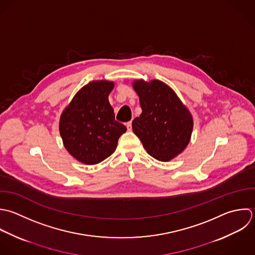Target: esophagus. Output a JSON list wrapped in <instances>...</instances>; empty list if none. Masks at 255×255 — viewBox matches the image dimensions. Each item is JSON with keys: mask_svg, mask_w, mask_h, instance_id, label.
Here are the masks:
<instances>
[{"mask_svg": "<svg viewBox=\"0 0 255 255\" xmlns=\"http://www.w3.org/2000/svg\"><path fill=\"white\" fill-rule=\"evenodd\" d=\"M126 127H127V130H128V131H131V130H132V122H131V121L127 122V123H126Z\"/></svg>", "mask_w": 255, "mask_h": 255, "instance_id": "esophagus-1", "label": "esophagus"}]
</instances>
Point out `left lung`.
<instances>
[{
    "instance_id": "1",
    "label": "left lung",
    "mask_w": 255,
    "mask_h": 255,
    "mask_svg": "<svg viewBox=\"0 0 255 255\" xmlns=\"http://www.w3.org/2000/svg\"><path fill=\"white\" fill-rule=\"evenodd\" d=\"M142 113L132 129L146 151L159 161H170L189 144L193 118L175 92L159 80L135 81Z\"/></svg>"
}]
</instances>
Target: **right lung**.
I'll return each mask as SVG.
<instances>
[{"mask_svg": "<svg viewBox=\"0 0 255 255\" xmlns=\"http://www.w3.org/2000/svg\"><path fill=\"white\" fill-rule=\"evenodd\" d=\"M113 82L92 81L83 86L63 111L59 132L66 150L78 161L94 165L116 149L126 127L115 120L108 95Z\"/></svg>", "mask_w": 255, "mask_h": 255, "instance_id": "obj_1", "label": "right lung"}]
</instances>
